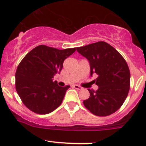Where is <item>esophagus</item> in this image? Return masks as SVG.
Here are the masks:
<instances>
[{"label":"esophagus","instance_id":"obj_1","mask_svg":"<svg viewBox=\"0 0 146 146\" xmlns=\"http://www.w3.org/2000/svg\"><path fill=\"white\" fill-rule=\"evenodd\" d=\"M73 87L74 88H76V90H82V87L81 86H79V85H74Z\"/></svg>","mask_w":146,"mask_h":146}]
</instances>
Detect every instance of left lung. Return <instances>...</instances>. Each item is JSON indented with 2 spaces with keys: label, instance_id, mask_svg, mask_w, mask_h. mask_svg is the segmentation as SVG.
<instances>
[{
  "label": "left lung",
  "instance_id": "obj_1",
  "mask_svg": "<svg viewBox=\"0 0 146 146\" xmlns=\"http://www.w3.org/2000/svg\"><path fill=\"white\" fill-rule=\"evenodd\" d=\"M90 65V75L98 76L95 80L98 90L88 89L90 98L83 104L91 113L107 117L121 107L130 89V70L123 57L105 42H98L77 47Z\"/></svg>",
  "mask_w": 146,
  "mask_h": 146
}]
</instances>
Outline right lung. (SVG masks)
I'll return each mask as SVG.
<instances>
[{
  "label": "right lung",
  "mask_w": 146,
  "mask_h": 146,
  "mask_svg": "<svg viewBox=\"0 0 146 146\" xmlns=\"http://www.w3.org/2000/svg\"><path fill=\"white\" fill-rule=\"evenodd\" d=\"M76 50V48L61 50L39 45L23 58L16 70L15 88L29 110L46 114L61 105L70 85L61 87L52 78L62 70L64 60Z\"/></svg>",
  "instance_id": "1"
}]
</instances>
